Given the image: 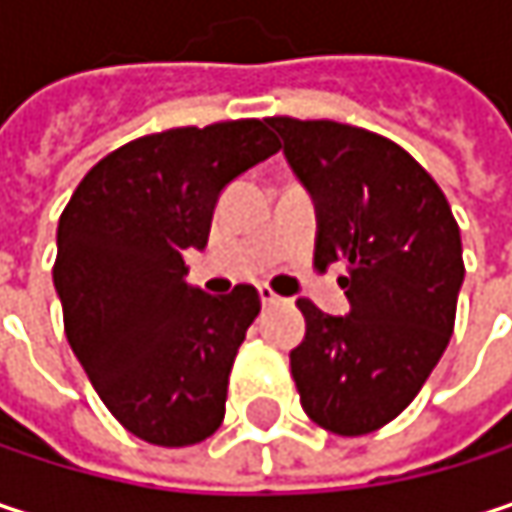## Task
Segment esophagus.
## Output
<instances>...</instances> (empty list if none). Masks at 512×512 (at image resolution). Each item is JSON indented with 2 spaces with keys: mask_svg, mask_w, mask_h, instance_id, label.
I'll use <instances>...</instances> for the list:
<instances>
[{
  "mask_svg": "<svg viewBox=\"0 0 512 512\" xmlns=\"http://www.w3.org/2000/svg\"><path fill=\"white\" fill-rule=\"evenodd\" d=\"M257 293H260V302H263L266 308H269V305H281V302H284V299H281V296H278V293H275L272 287H266V284H263V287H260Z\"/></svg>",
  "mask_w": 512,
  "mask_h": 512,
  "instance_id": "1",
  "label": "esophagus"
}]
</instances>
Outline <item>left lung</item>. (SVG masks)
<instances>
[{
  "label": "left lung",
  "mask_w": 512,
  "mask_h": 512,
  "mask_svg": "<svg viewBox=\"0 0 512 512\" xmlns=\"http://www.w3.org/2000/svg\"><path fill=\"white\" fill-rule=\"evenodd\" d=\"M317 204L314 266L338 278L347 317L296 299L305 341L290 353L302 409L338 436L394 421L445 353L462 275L460 225L427 168L391 139L338 124L266 118Z\"/></svg>",
  "instance_id": "8db88e82"
}]
</instances>
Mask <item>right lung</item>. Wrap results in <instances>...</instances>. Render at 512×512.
<instances>
[{
	"mask_svg": "<svg viewBox=\"0 0 512 512\" xmlns=\"http://www.w3.org/2000/svg\"><path fill=\"white\" fill-rule=\"evenodd\" d=\"M278 148L257 118L151 133L103 156L58 219L52 281L70 350L121 427L151 445H198L225 418L260 296L186 284L183 249L207 246L219 192Z\"/></svg>",
	"mask_w": 512,
	"mask_h": 512,
	"instance_id": "1",
	"label": "right lung"
}]
</instances>
